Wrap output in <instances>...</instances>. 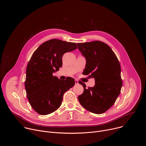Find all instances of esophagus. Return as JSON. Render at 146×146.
Segmentation results:
<instances>
[{
	"label": "esophagus",
	"instance_id": "obj_1",
	"mask_svg": "<svg viewBox=\"0 0 146 146\" xmlns=\"http://www.w3.org/2000/svg\"><path fill=\"white\" fill-rule=\"evenodd\" d=\"M74 82H75V84H76V85L78 84V81L77 80H74Z\"/></svg>",
	"mask_w": 146,
	"mask_h": 146
}]
</instances>
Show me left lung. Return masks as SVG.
I'll list each match as a JSON object with an SVG mask.
<instances>
[{
    "label": "left lung",
    "instance_id": "left-lung-1",
    "mask_svg": "<svg viewBox=\"0 0 146 146\" xmlns=\"http://www.w3.org/2000/svg\"><path fill=\"white\" fill-rule=\"evenodd\" d=\"M78 48L86 59L82 74L94 78L95 84L86 89L84 82L80 84L84 92L78 96L81 105L87 110L102 114L114 104L119 96L122 81L119 62L111 48L100 41L78 43Z\"/></svg>",
    "mask_w": 146,
    "mask_h": 146
}]
</instances>
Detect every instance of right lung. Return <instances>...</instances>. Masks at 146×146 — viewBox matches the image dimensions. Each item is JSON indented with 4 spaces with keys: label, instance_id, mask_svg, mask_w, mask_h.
<instances>
[{
    "label": "right lung",
    "instance_id": "add662e5",
    "mask_svg": "<svg viewBox=\"0 0 146 146\" xmlns=\"http://www.w3.org/2000/svg\"><path fill=\"white\" fill-rule=\"evenodd\" d=\"M77 48L75 43L52 39L34 52L26 70L25 87L32 108L40 115H47L61 105L65 92L75 82L71 77L61 80L53 73L62 66V56Z\"/></svg>",
    "mask_w": 146,
    "mask_h": 146
}]
</instances>
